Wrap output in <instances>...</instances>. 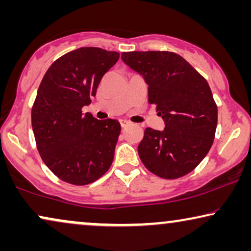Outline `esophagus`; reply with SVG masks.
<instances>
[{"mask_svg": "<svg viewBox=\"0 0 251 251\" xmlns=\"http://www.w3.org/2000/svg\"><path fill=\"white\" fill-rule=\"evenodd\" d=\"M120 125H121L122 128H126L130 125V122L126 121V120H120Z\"/></svg>", "mask_w": 251, "mask_h": 251, "instance_id": "1", "label": "esophagus"}]
</instances>
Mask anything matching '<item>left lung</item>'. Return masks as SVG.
I'll use <instances>...</instances> for the list:
<instances>
[{"instance_id":"8db88e82","label":"left lung","mask_w":251,"mask_h":251,"mask_svg":"<svg viewBox=\"0 0 251 251\" xmlns=\"http://www.w3.org/2000/svg\"><path fill=\"white\" fill-rule=\"evenodd\" d=\"M122 60L149 84V102L166 128L144 130L138 154L146 169L177 179L197 168L214 143L218 111L208 82L170 51L122 52Z\"/></svg>"}]
</instances>
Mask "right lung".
I'll return each instance as SVG.
<instances>
[{
    "instance_id": "add662e5",
    "label": "right lung",
    "mask_w": 251,
    "mask_h": 251,
    "mask_svg": "<svg viewBox=\"0 0 251 251\" xmlns=\"http://www.w3.org/2000/svg\"><path fill=\"white\" fill-rule=\"evenodd\" d=\"M120 53L84 47L54 60L41 81L32 107L37 151L63 181L82 186L107 173L121 131L116 120L82 114Z\"/></svg>"
}]
</instances>
